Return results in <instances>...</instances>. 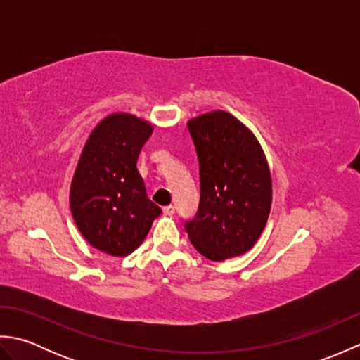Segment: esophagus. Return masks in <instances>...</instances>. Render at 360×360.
I'll list each match as a JSON object with an SVG mask.
<instances>
[{
	"label": "esophagus",
	"instance_id": "1",
	"mask_svg": "<svg viewBox=\"0 0 360 360\" xmlns=\"http://www.w3.org/2000/svg\"><path fill=\"white\" fill-rule=\"evenodd\" d=\"M164 210V213H165V215H173V213H174V205H165V207L162 209Z\"/></svg>",
	"mask_w": 360,
	"mask_h": 360
}]
</instances>
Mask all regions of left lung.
Listing matches in <instances>:
<instances>
[{"mask_svg": "<svg viewBox=\"0 0 360 360\" xmlns=\"http://www.w3.org/2000/svg\"><path fill=\"white\" fill-rule=\"evenodd\" d=\"M198 162L201 200L186 223L188 240L212 262L246 254L262 235L272 202V178L262 145L227 111L188 120Z\"/></svg>", "mask_w": 360, "mask_h": 360, "instance_id": "left-lung-1", "label": "left lung"}]
</instances>
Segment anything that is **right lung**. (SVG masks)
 <instances>
[{"instance_id":"obj_1","label":"right lung","mask_w":360,"mask_h":360,"mask_svg":"<svg viewBox=\"0 0 360 360\" xmlns=\"http://www.w3.org/2000/svg\"><path fill=\"white\" fill-rule=\"evenodd\" d=\"M151 133L147 120L110 114L89 134L75 168L70 192L75 226L91 246L112 257L139 248L162 213L136 167Z\"/></svg>"}]
</instances>
